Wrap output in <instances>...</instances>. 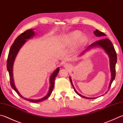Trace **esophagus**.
Here are the masks:
<instances>
[{"instance_id":"esophagus-1","label":"esophagus","mask_w":123,"mask_h":123,"mask_svg":"<svg viewBox=\"0 0 123 123\" xmlns=\"http://www.w3.org/2000/svg\"><path fill=\"white\" fill-rule=\"evenodd\" d=\"M64 67H66V68H68V67H70V65H69V64H68L67 63H66L64 64Z\"/></svg>"}]
</instances>
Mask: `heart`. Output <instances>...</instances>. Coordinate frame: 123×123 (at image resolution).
<instances>
[{
	"label": "heart",
	"instance_id": "b5f03b06",
	"mask_svg": "<svg viewBox=\"0 0 123 123\" xmlns=\"http://www.w3.org/2000/svg\"><path fill=\"white\" fill-rule=\"evenodd\" d=\"M82 33L79 31H75L69 33L66 37V41L69 45H73L76 42L78 47L83 46L86 42V37L84 35H81Z\"/></svg>",
	"mask_w": 123,
	"mask_h": 123
}]
</instances>
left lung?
<instances>
[{
  "mask_svg": "<svg viewBox=\"0 0 123 123\" xmlns=\"http://www.w3.org/2000/svg\"><path fill=\"white\" fill-rule=\"evenodd\" d=\"M93 33H94L96 36L98 37H103V36H105L106 35L104 33L100 32V31H99L98 30L95 31L94 32H93ZM100 47L102 48L105 50V52H106V53L108 54L109 58H110V70L111 73V79L110 81V85H109V89H110V86H111V84H112V82L113 81V80H115V77H116V62H117V54H116L114 47H113L112 42H111L110 40L108 39H104L100 40L99 41H97L95 42H93V43H92L91 45H90L86 49L84 50V52L83 53H82L81 55L83 54L84 52H86V51L89 49L92 48L93 47ZM69 80H70L71 84L72 85V86L73 87L77 95H79L80 96L82 97L83 98H88V99L95 98L86 97L81 95H80L79 92H77V91L76 90L74 86L72 83V81H71V77H69Z\"/></svg>",
  "mask_w": 123,
  "mask_h": 123,
  "instance_id": "left-lung-1",
  "label": "left lung"
}]
</instances>
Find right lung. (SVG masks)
Returning a JSON list of instances; mask_svg holds the SVG:
<instances>
[{
	"label": "right lung",
	"instance_id": "obj_1",
	"mask_svg": "<svg viewBox=\"0 0 123 123\" xmlns=\"http://www.w3.org/2000/svg\"><path fill=\"white\" fill-rule=\"evenodd\" d=\"M35 35V33L33 30L31 29V30H28L26 31L25 32L21 33V34L19 35L15 40H14V42L12 44V45L11 46L10 51H9L8 57H7V69L8 71L9 75H10V84L12 88L14 89L15 92H16L18 95L20 97L23 98V99H25L27 101H30L31 102L33 103H38L43 101V100L46 99L48 97L51 95V93L52 92V91L53 90L54 86V81L55 79L56 76L57 75V74L59 73L60 68H57L56 70L53 73V74L51 75L50 78V87H49V90L46 96L42 98L41 99H27L25 98L22 96L20 95V93L19 92V91L15 87L14 85V80H13V63H14V60L15 59V57L18 54V53L20 50V49L21 48L22 46H23V44L27 41V39H30L31 37H34Z\"/></svg>",
	"mask_w": 123,
	"mask_h": 123
}]
</instances>
